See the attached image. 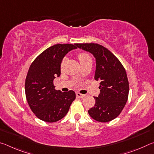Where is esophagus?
I'll return each instance as SVG.
<instances>
[{"label":"esophagus","instance_id":"1","mask_svg":"<svg viewBox=\"0 0 154 154\" xmlns=\"http://www.w3.org/2000/svg\"><path fill=\"white\" fill-rule=\"evenodd\" d=\"M76 95L78 96V97H79V98H83L85 96V94H80L79 92H77L76 93Z\"/></svg>","mask_w":154,"mask_h":154}]
</instances>
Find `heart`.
<instances>
[{"instance_id":"heart-1","label":"heart","mask_w":154,"mask_h":154,"mask_svg":"<svg viewBox=\"0 0 154 154\" xmlns=\"http://www.w3.org/2000/svg\"><path fill=\"white\" fill-rule=\"evenodd\" d=\"M78 58L79 59V61L81 62V64H83L85 62H89V61H92V58H91L89 54H88L86 53H80L78 54ZM65 61V60H64L63 62H62V64L64 63Z\"/></svg>"}]
</instances>
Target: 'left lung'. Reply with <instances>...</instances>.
Listing matches in <instances>:
<instances>
[{
  "label": "left lung",
  "instance_id": "1",
  "mask_svg": "<svg viewBox=\"0 0 154 154\" xmlns=\"http://www.w3.org/2000/svg\"><path fill=\"white\" fill-rule=\"evenodd\" d=\"M76 46L94 56V79L100 82V92L98 97H94L96 103L88 110V113L98 122L113 120L123 110L128 97L129 83L126 70L116 56L103 45L77 43Z\"/></svg>",
  "mask_w": 154,
  "mask_h": 154
}]
</instances>
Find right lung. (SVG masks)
<instances>
[{"instance_id":"obj_1","label":"right lung","mask_w":154,"mask_h":154,"mask_svg":"<svg viewBox=\"0 0 154 154\" xmlns=\"http://www.w3.org/2000/svg\"><path fill=\"white\" fill-rule=\"evenodd\" d=\"M76 44H56L45 49L32 62L25 82L26 97L38 119L55 122L66 116L76 95L74 91L55 90L54 79L60 75V66L68 52Z\"/></svg>"}]
</instances>
